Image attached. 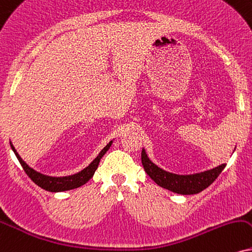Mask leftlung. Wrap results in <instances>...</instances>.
<instances>
[{"label":"left lung","mask_w":252,"mask_h":252,"mask_svg":"<svg viewBox=\"0 0 252 252\" xmlns=\"http://www.w3.org/2000/svg\"><path fill=\"white\" fill-rule=\"evenodd\" d=\"M141 162L144 166L145 172L153 181L159 185L160 187L168 189L170 191L178 192L182 195L197 194L209 187L212 183L217 179V176L224 169L225 163L216 167L212 170L203 172L195 175H176V174L167 173L155 166L152 161L148 159L145 150L141 152Z\"/></svg>","instance_id":"left-lung-1"}]
</instances>
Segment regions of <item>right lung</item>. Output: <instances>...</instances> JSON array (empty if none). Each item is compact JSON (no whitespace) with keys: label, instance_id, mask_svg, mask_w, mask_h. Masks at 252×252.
Returning <instances> with one entry per match:
<instances>
[{"label":"right lung","instance_id":"add662e5","mask_svg":"<svg viewBox=\"0 0 252 252\" xmlns=\"http://www.w3.org/2000/svg\"><path fill=\"white\" fill-rule=\"evenodd\" d=\"M111 145H112V141L108 145H106V147H104V150H102L100 153H99L98 157L92 161L91 164H90L89 167H86L85 169H83L82 172L74 174V175H71V176H64V178H52V176H46L38 172H36V170L30 168V167L28 166L23 160H22V158L18 155V153L12 145H11V148L12 151H14L15 155L17 157L18 161H20L21 166L23 167L24 172L27 173V175L29 176V178L32 180L37 186H38V187L45 189V190L48 191L56 192V191L70 190V189L78 188L80 186L85 185V183L93 176L95 169L98 168V164L100 162V159L108 151V148L111 147Z\"/></svg>","mask_w":252,"mask_h":252}]
</instances>
